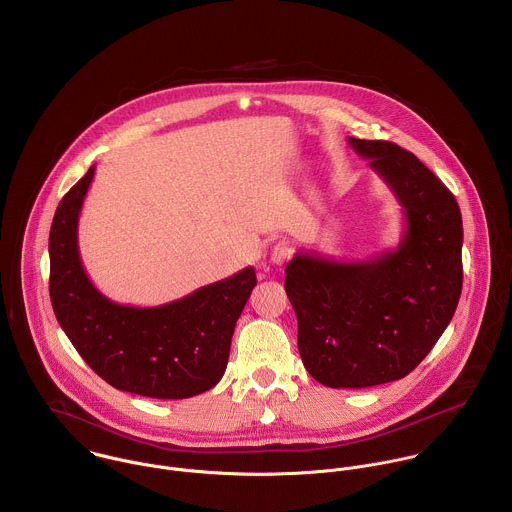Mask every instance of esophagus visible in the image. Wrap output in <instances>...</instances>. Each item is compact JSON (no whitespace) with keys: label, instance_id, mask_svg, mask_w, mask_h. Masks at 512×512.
Wrapping results in <instances>:
<instances>
[{"label":"esophagus","instance_id":"esophagus-1","mask_svg":"<svg viewBox=\"0 0 512 512\" xmlns=\"http://www.w3.org/2000/svg\"><path fill=\"white\" fill-rule=\"evenodd\" d=\"M290 256H292V246H290V242L282 240V242L274 244V248H272V262H274V264L282 266Z\"/></svg>","mask_w":512,"mask_h":512}]
</instances>
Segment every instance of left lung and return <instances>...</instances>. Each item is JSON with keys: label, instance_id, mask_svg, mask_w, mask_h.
Returning a JSON list of instances; mask_svg holds the SVG:
<instances>
[{"label": "left lung", "instance_id": "obj_1", "mask_svg": "<svg viewBox=\"0 0 512 512\" xmlns=\"http://www.w3.org/2000/svg\"><path fill=\"white\" fill-rule=\"evenodd\" d=\"M347 142L400 203V244L359 262L297 252L284 286L307 372L329 388H366L410 374L449 325L463 284V222L455 197L414 153Z\"/></svg>", "mask_w": 512, "mask_h": 512}]
</instances>
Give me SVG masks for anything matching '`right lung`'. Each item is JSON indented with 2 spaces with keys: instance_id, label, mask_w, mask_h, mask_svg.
Wrapping results in <instances>:
<instances>
[{
  "instance_id": "right-lung-1",
  "label": "right lung",
  "mask_w": 512,
  "mask_h": 512,
  "mask_svg": "<svg viewBox=\"0 0 512 512\" xmlns=\"http://www.w3.org/2000/svg\"><path fill=\"white\" fill-rule=\"evenodd\" d=\"M94 165L63 197L49 234V292L78 355L118 390L181 400L219 384L236 321L256 286L252 266L181 299L120 305L98 292L78 252V217Z\"/></svg>"
}]
</instances>
